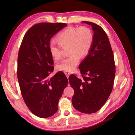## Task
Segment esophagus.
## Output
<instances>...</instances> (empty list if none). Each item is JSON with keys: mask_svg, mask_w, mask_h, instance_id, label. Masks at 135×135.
<instances>
[{"mask_svg": "<svg viewBox=\"0 0 135 135\" xmlns=\"http://www.w3.org/2000/svg\"><path fill=\"white\" fill-rule=\"evenodd\" d=\"M64 73H65V75H66V76H67V78L69 77V76L70 75V73L69 72H68V71H65V72H64Z\"/></svg>", "mask_w": 135, "mask_h": 135, "instance_id": "esophagus-1", "label": "esophagus"}]
</instances>
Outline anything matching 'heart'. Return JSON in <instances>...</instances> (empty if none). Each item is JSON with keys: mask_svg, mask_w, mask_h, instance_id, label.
Wrapping results in <instances>:
<instances>
[{"mask_svg": "<svg viewBox=\"0 0 135 135\" xmlns=\"http://www.w3.org/2000/svg\"><path fill=\"white\" fill-rule=\"evenodd\" d=\"M57 39L59 44L53 41L49 46L52 57L56 61L61 59V47H68L69 55L60 62L56 68L59 70L71 72L78 65L80 57H84L89 54L93 45L94 34L88 27H70L59 33Z\"/></svg>", "mask_w": 135, "mask_h": 135, "instance_id": "b5f03b06", "label": "heart"}]
</instances>
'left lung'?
<instances>
[{"label":"left lung","mask_w":135,"mask_h":135,"mask_svg":"<svg viewBox=\"0 0 135 135\" xmlns=\"http://www.w3.org/2000/svg\"><path fill=\"white\" fill-rule=\"evenodd\" d=\"M83 22L93 28V45L79 66L83 78L72 74L69 81L74 90L73 107L81 113L91 114L100 110L109 98L114 85L115 65L109 39L103 28L93 22Z\"/></svg>","instance_id":"obj_1"}]
</instances>
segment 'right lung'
I'll use <instances>...</instances> for the list:
<instances>
[{
    "label": "right lung",
    "instance_id": "add662e5",
    "mask_svg": "<svg viewBox=\"0 0 135 135\" xmlns=\"http://www.w3.org/2000/svg\"><path fill=\"white\" fill-rule=\"evenodd\" d=\"M66 26L65 23L35 24L26 33L19 49L17 75L21 94L33 114L41 118L57 112L60 98L68 85L63 72L49 76L54 69L50 41Z\"/></svg>",
    "mask_w": 135,
    "mask_h": 135
}]
</instances>
